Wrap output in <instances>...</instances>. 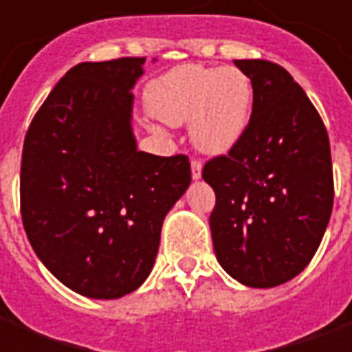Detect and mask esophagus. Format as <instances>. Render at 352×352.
Listing matches in <instances>:
<instances>
[{
	"mask_svg": "<svg viewBox=\"0 0 352 352\" xmlns=\"http://www.w3.org/2000/svg\"><path fill=\"white\" fill-rule=\"evenodd\" d=\"M190 168H192V179H194V181H198V179H201V168H204V166H201V162H199V160H192Z\"/></svg>",
	"mask_w": 352,
	"mask_h": 352,
	"instance_id": "1",
	"label": "esophagus"
}]
</instances>
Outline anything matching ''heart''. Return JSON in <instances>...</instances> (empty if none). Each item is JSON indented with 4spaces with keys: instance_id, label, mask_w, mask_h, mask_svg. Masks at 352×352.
<instances>
[{
    "instance_id": "b5f03b06",
    "label": "heart",
    "mask_w": 352,
    "mask_h": 352,
    "mask_svg": "<svg viewBox=\"0 0 352 352\" xmlns=\"http://www.w3.org/2000/svg\"><path fill=\"white\" fill-rule=\"evenodd\" d=\"M146 101L171 126L190 122L199 153L221 156L243 139L252 107L251 79L237 67L184 64L154 80Z\"/></svg>"
}]
</instances>
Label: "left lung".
<instances>
[{"label": "left lung", "instance_id": "left-lung-1", "mask_svg": "<svg viewBox=\"0 0 352 352\" xmlns=\"http://www.w3.org/2000/svg\"><path fill=\"white\" fill-rule=\"evenodd\" d=\"M251 79L252 113L228 156L204 168L217 204L219 264L251 288L279 287L315 256L333 206L332 156L317 109L280 65L234 60Z\"/></svg>", "mask_w": 352, "mask_h": 352}]
</instances>
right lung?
<instances>
[{
  "instance_id": "add662e5",
  "label": "right lung",
  "mask_w": 352,
  "mask_h": 352,
  "mask_svg": "<svg viewBox=\"0 0 352 352\" xmlns=\"http://www.w3.org/2000/svg\"><path fill=\"white\" fill-rule=\"evenodd\" d=\"M143 65L145 58H118L72 67L24 139L28 239L60 283L94 300H116L145 283L164 219L192 181L183 154L138 151L131 90Z\"/></svg>"
}]
</instances>
